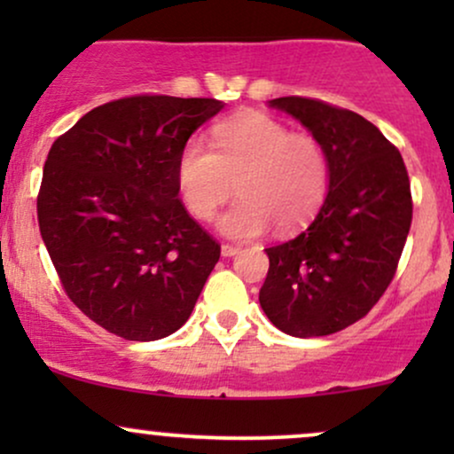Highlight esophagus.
Returning <instances> with one entry per match:
<instances>
[{"mask_svg":"<svg viewBox=\"0 0 454 454\" xmlns=\"http://www.w3.org/2000/svg\"><path fill=\"white\" fill-rule=\"evenodd\" d=\"M241 252V247L239 245H232V243H222V256H237V254Z\"/></svg>","mask_w":454,"mask_h":454,"instance_id":"34e87169","label":"esophagus"}]
</instances>
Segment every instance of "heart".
Returning <instances> with one entry per match:
<instances>
[{"label": "heart", "mask_w": 454, "mask_h": 454, "mask_svg": "<svg viewBox=\"0 0 454 454\" xmlns=\"http://www.w3.org/2000/svg\"><path fill=\"white\" fill-rule=\"evenodd\" d=\"M328 179L320 140L260 113L220 123L213 149L187 140L176 158V185L196 220H213L239 187L243 198L220 222L234 239L256 237L270 223L279 232L307 226L325 202Z\"/></svg>", "instance_id": "b5f03b06"}]
</instances>
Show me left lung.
Instances as JSON below:
<instances>
[{"instance_id": "1", "label": "left lung", "mask_w": 454, "mask_h": 454, "mask_svg": "<svg viewBox=\"0 0 454 454\" xmlns=\"http://www.w3.org/2000/svg\"><path fill=\"white\" fill-rule=\"evenodd\" d=\"M325 145L328 194L316 220L290 241L267 247L260 305L279 331L322 337L372 311L397 273L411 223L403 158L361 114L316 98H275Z\"/></svg>"}]
</instances>
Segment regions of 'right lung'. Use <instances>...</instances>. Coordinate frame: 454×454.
<instances>
[{
    "instance_id": "right-lung-1",
    "label": "right lung",
    "mask_w": 454,
    "mask_h": 454,
    "mask_svg": "<svg viewBox=\"0 0 454 454\" xmlns=\"http://www.w3.org/2000/svg\"><path fill=\"white\" fill-rule=\"evenodd\" d=\"M223 104L140 93L93 108L44 161L38 223L67 299L129 341L181 328L220 260L185 211L176 158Z\"/></svg>"
}]
</instances>
